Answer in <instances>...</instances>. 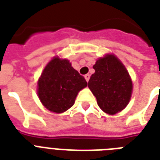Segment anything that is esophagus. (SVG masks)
Listing matches in <instances>:
<instances>
[{
  "instance_id": "obj_1",
  "label": "esophagus",
  "mask_w": 160,
  "mask_h": 160,
  "mask_svg": "<svg viewBox=\"0 0 160 160\" xmlns=\"http://www.w3.org/2000/svg\"><path fill=\"white\" fill-rule=\"evenodd\" d=\"M90 74H86V75H85V80H86V81H89V80H90Z\"/></svg>"
}]
</instances>
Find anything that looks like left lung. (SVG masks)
Wrapping results in <instances>:
<instances>
[{"instance_id":"obj_1","label":"left lung","mask_w":160,"mask_h":160,"mask_svg":"<svg viewBox=\"0 0 160 160\" xmlns=\"http://www.w3.org/2000/svg\"><path fill=\"white\" fill-rule=\"evenodd\" d=\"M93 68L95 72L88 82L98 105L103 111L114 114L128 105L132 94V81L124 65L114 55L100 58Z\"/></svg>"}]
</instances>
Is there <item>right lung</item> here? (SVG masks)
<instances>
[{
    "label": "right lung",
    "mask_w": 160,
    "mask_h": 160,
    "mask_svg": "<svg viewBox=\"0 0 160 160\" xmlns=\"http://www.w3.org/2000/svg\"><path fill=\"white\" fill-rule=\"evenodd\" d=\"M86 86L84 76L71 66L69 60L55 57L39 79L37 93L46 109L62 113L74 105L78 92Z\"/></svg>",
    "instance_id": "add662e5"
}]
</instances>
